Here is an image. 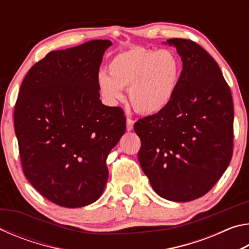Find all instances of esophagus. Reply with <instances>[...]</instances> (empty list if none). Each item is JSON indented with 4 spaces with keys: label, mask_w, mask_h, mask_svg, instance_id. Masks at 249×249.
<instances>
[{
    "label": "esophagus",
    "mask_w": 249,
    "mask_h": 249,
    "mask_svg": "<svg viewBox=\"0 0 249 249\" xmlns=\"http://www.w3.org/2000/svg\"><path fill=\"white\" fill-rule=\"evenodd\" d=\"M134 123H135V121L133 119H130V117H127V119H126V129H127L128 132L133 129Z\"/></svg>",
    "instance_id": "esophagus-1"
}]
</instances>
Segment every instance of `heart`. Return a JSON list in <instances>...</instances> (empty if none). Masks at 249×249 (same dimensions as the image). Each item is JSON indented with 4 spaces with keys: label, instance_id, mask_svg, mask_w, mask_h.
Listing matches in <instances>:
<instances>
[{
    "label": "heart",
    "instance_id": "b5f03b06",
    "mask_svg": "<svg viewBox=\"0 0 249 249\" xmlns=\"http://www.w3.org/2000/svg\"><path fill=\"white\" fill-rule=\"evenodd\" d=\"M181 66L169 50L132 48L115 54L108 64V74L98 77L99 89L109 104L123 100L128 89L135 109L156 114L165 109L178 86Z\"/></svg>",
    "mask_w": 249,
    "mask_h": 249
}]
</instances>
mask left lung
<instances>
[{
	"label": "left lung",
	"instance_id": "obj_1",
	"mask_svg": "<svg viewBox=\"0 0 249 249\" xmlns=\"http://www.w3.org/2000/svg\"><path fill=\"white\" fill-rule=\"evenodd\" d=\"M182 60L168 107L134 124L138 159L155 192L187 202L208 193L233 156L234 105L220 67L191 39L170 38Z\"/></svg>",
	"mask_w": 249,
	"mask_h": 249
}]
</instances>
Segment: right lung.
I'll return each instance as SVG.
<instances>
[{
    "instance_id": "obj_1",
    "label": "right lung",
    "mask_w": 249,
    "mask_h": 249,
    "mask_svg": "<svg viewBox=\"0 0 249 249\" xmlns=\"http://www.w3.org/2000/svg\"><path fill=\"white\" fill-rule=\"evenodd\" d=\"M107 39L50 52L20 86L14 127L23 172L53 203L81 208L103 193L107 158L126 129L124 111L100 101Z\"/></svg>"
}]
</instances>
